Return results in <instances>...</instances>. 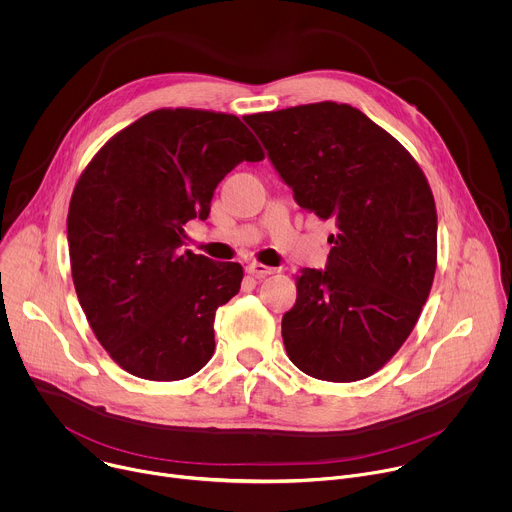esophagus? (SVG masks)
<instances>
[{"mask_svg": "<svg viewBox=\"0 0 512 512\" xmlns=\"http://www.w3.org/2000/svg\"><path fill=\"white\" fill-rule=\"evenodd\" d=\"M245 269H247V273H251V275H255V277H259V279H261V277H267V275H273V273L277 271L275 267H269V265H263V263H255V261L249 263Z\"/></svg>", "mask_w": 512, "mask_h": 512, "instance_id": "obj_1", "label": "esophagus"}]
</instances>
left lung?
Wrapping results in <instances>:
<instances>
[{"label":"left lung","instance_id":"8db88e82","mask_svg":"<svg viewBox=\"0 0 512 512\" xmlns=\"http://www.w3.org/2000/svg\"><path fill=\"white\" fill-rule=\"evenodd\" d=\"M298 206L334 221L324 269H300L283 314L289 360L314 379H367L401 348L429 296L437 214L403 145L332 101L247 115Z\"/></svg>","mask_w":512,"mask_h":512}]
</instances>
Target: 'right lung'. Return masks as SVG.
<instances>
[{
	"instance_id": "add662e5",
	"label": "right lung",
	"mask_w": 512,
	"mask_h": 512,
	"mask_svg": "<svg viewBox=\"0 0 512 512\" xmlns=\"http://www.w3.org/2000/svg\"><path fill=\"white\" fill-rule=\"evenodd\" d=\"M263 158L235 115L160 109L109 139L83 172L66 221L72 281L127 373L180 381L210 360L216 310L239 294L243 267L182 251L184 225L206 221L237 164Z\"/></svg>"
}]
</instances>
